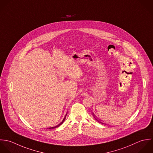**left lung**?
<instances>
[{
    "label": "left lung",
    "instance_id": "1",
    "mask_svg": "<svg viewBox=\"0 0 153 153\" xmlns=\"http://www.w3.org/2000/svg\"><path fill=\"white\" fill-rule=\"evenodd\" d=\"M96 120H97V119H96ZM97 121H98V122H99V121H98V120H97ZM100 123H101V122H100Z\"/></svg>",
    "mask_w": 153,
    "mask_h": 153
}]
</instances>
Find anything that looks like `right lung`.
<instances>
[{
  "label": "right lung",
  "instance_id": "obj_1",
  "mask_svg": "<svg viewBox=\"0 0 153 153\" xmlns=\"http://www.w3.org/2000/svg\"><path fill=\"white\" fill-rule=\"evenodd\" d=\"M67 115V114H66ZM66 115H65V117H64V119H63V120L61 122V123H59L58 125H57L56 126H55V127H52V128H50L49 129H54V128H58V127H59L60 125H61L62 124V123L64 122V120H65V117H66Z\"/></svg>",
  "mask_w": 153,
  "mask_h": 153
}]
</instances>
